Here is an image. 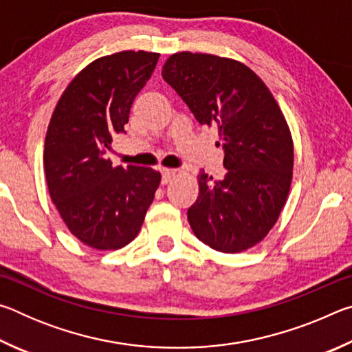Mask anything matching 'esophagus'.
Here are the masks:
<instances>
[{
    "label": "esophagus",
    "mask_w": 352,
    "mask_h": 352,
    "mask_svg": "<svg viewBox=\"0 0 352 352\" xmlns=\"http://www.w3.org/2000/svg\"><path fill=\"white\" fill-rule=\"evenodd\" d=\"M162 175H163V183H169L172 178L177 175V170L175 169H163L162 170Z\"/></svg>",
    "instance_id": "obj_1"
}]
</instances>
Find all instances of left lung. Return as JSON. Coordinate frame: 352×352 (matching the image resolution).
Segmentation results:
<instances>
[{
  "label": "left lung",
  "mask_w": 352,
  "mask_h": 352,
  "mask_svg": "<svg viewBox=\"0 0 352 352\" xmlns=\"http://www.w3.org/2000/svg\"><path fill=\"white\" fill-rule=\"evenodd\" d=\"M162 74L201 126L217 127L228 169L219 182L200 170L190 228L217 252H245L269 234L287 200L294 174L287 121L261 77L233 58L183 51L166 60Z\"/></svg>",
  "instance_id": "8db88e82"
}]
</instances>
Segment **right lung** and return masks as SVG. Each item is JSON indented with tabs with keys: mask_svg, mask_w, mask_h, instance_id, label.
<instances>
[{
	"mask_svg": "<svg viewBox=\"0 0 352 352\" xmlns=\"http://www.w3.org/2000/svg\"><path fill=\"white\" fill-rule=\"evenodd\" d=\"M158 52L121 51L87 65L65 88L47 126V189L69 233L96 250H119L138 236L162 174L113 166L111 135L124 132L136 94Z\"/></svg>",
	"mask_w": 352,
	"mask_h": 352,
	"instance_id": "1",
	"label": "right lung"
}]
</instances>
